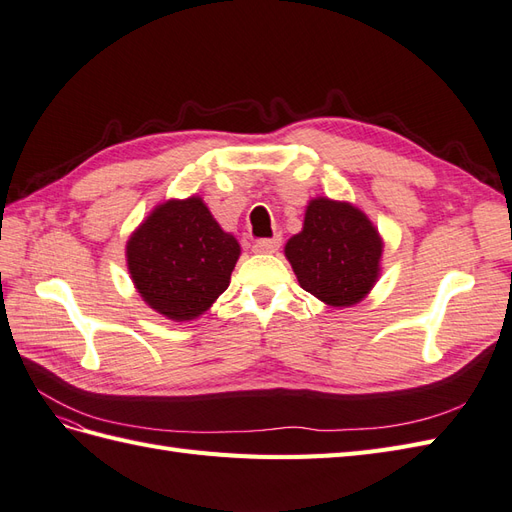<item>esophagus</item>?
Segmentation results:
<instances>
[{"instance_id":"1","label":"esophagus","mask_w":512,"mask_h":512,"mask_svg":"<svg viewBox=\"0 0 512 512\" xmlns=\"http://www.w3.org/2000/svg\"><path fill=\"white\" fill-rule=\"evenodd\" d=\"M279 246H281V238L277 235V238H272V240H259V242H255L253 251H255V253H266V255H272V253H277V251H279Z\"/></svg>"}]
</instances>
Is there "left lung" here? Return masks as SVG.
I'll list each match as a JSON object with an SVG mask.
<instances>
[{"label":"left lung","mask_w":512,"mask_h":512,"mask_svg":"<svg viewBox=\"0 0 512 512\" xmlns=\"http://www.w3.org/2000/svg\"><path fill=\"white\" fill-rule=\"evenodd\" d=\"M383 248V235L357 205L316 196L305 207L303 229L287 240L285 257L305 292L342 309L372 292Z\"/></svg>","instance_id":"obj_1"}]
</instances>
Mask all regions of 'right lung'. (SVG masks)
I'll return each instance as SVG.
<instances>
[{
    "label": "right lung",
    "mask_w": 512,
    "mask_h": 512,
    "mask_svg": "<svg viewBox=\"0 0 512 512\" xmlns=\"http://www.w3.org/2000/svg\"><path fill=\"white\" fill-rule=\"evenodd\" d=\"M240 253L235 235L218 225L196 194L155 205L125 244L136 292L173 322L201 318L216 303Z\"/></svg>",
    "instance_id": "right-lung-1"
}]
</instances>
